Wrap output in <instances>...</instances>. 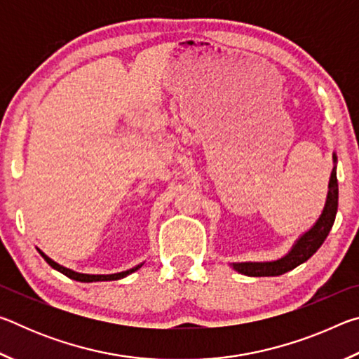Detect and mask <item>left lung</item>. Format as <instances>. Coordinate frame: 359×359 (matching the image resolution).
I'll use <instances>...</instances> for the list:
<instances>
[{"label": "left lung", "mask_w": 359, "mask_h": 359, "mask_svg": "<svg viewBox=\"0 0 359 359\" xmlns=\"http://www.w3.org/2000/svg\"><path fill=\"white\" fill-rule=\"evenodd\" d=\"M334 168L331 172L330 185H327V196L323 212L318 217V220L313 223L311 229L301 234L299 238L291 247V250L285 255V257L278 258L276 261H244V263H231L229 266L239 274H244L248 277H276L282 276L285 272L294 269L302 263L312 257V255L318 250L323 244L325 239L330 234V231L336 220L337 214V203H339V185H337V156L332 154Z\"/></svg>", "instance_id": "left-lung-1"}]
</instances>
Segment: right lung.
Segmentation results:
<instances>
[{
  "label": "right lung",
  "mask_w": 359,
  "mask_h": 359,
  "mask_svg": "<svg viewBox=\"0 0 359 359\" xmlns=\"http://www.w3.org/2000/svg\"><path fill=\"white\" fill-rule=\"evenodd\" d=\"M38 252L41 253V257L44 258L48 264H50L53 269H57L58 272H62V274H65L66 277H69V278H72V280H77V282H107V280H120V278H123V277H126V276H130V274H133V272L135 271H137L139 267H141L144 263H141V264H137V266H135V267H131V269H128V271H121V272H115V274H82V272H76V271H72V269H68V267H65V266H62V264H58L57 261H53L52 258H48L47 255L44 253V252H41L39 248H38Z\"/></svg>",
  "instance_id": "right-lung-1"
}]
</instances>
